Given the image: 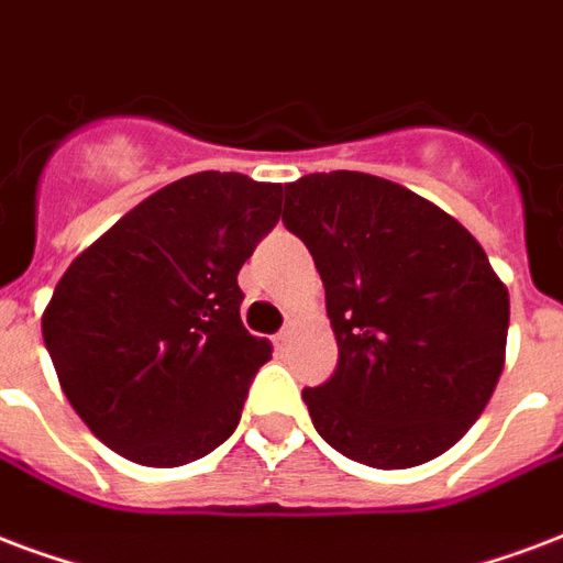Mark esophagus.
Instances as JSON below:
<instances>
[{"label":"esophagus","instance_id":"esophagus-1","mask_svg":"<svg viewBox=\"0 0 563 563\" xmlns=\"http://www.w3.org/2000/svg\"><path fill=\"white\" fill-rule=\"evenodd\" d=\"M290 341H294V327H285L276 335V350H287V346H290Z\"/></svg>","mask_w":563,"mask_h":563}]
</instances>
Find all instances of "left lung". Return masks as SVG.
Instances as JSON below:
<instances>
[{
  "label": "left lung",
  "mask_w": 563,
  "mask_h": 563,
  "mask_svg": "<svg viewBox=\"0 0 563 563\" xmlns=\"http://www.w3.org/2000/svg\"><path fill=\"white\" fill-rule=\"evenodd\" d=\"M282 222L314 257L335 374L302 388L338 454L409 468L445 454L505 367L507 287L475 236L407 186L362 172L285 186Z\"/></svg>",
  "instance_id": "1"
}]
</instances>
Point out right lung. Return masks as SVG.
Wrapping results in <instances>:
<instances>
[{"label":"right lung","instance_id":"right-lung-1","mask_svg":"<svg viewBox=\"0 0 563 563\" xmlns=\"http://www.w3.org/2000/svg\"><path fill=\"white\" fill-rule=\"evenodd\" d=\"M282 217V184L201 172L118 219L67 266L41 329L70 407L142 466H184L240 424L273 356L236 273Z\"/></svg>","mask_w":563,"mask_h":563}]
</instances>
